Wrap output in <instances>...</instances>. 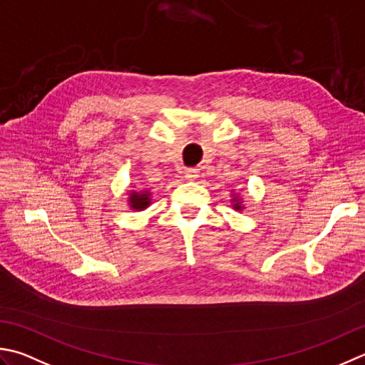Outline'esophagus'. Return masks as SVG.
Listing matches in <instances>:
<instances>
[{
  "label": "esophagus",
  "instance_id": "esophagus-1",
  "mask_svg": "<svg viewBox=\"0 0 365 365\" xmlns=\"http://www.w3.org/2000/svg\"><path fill=\"white\" fill-rule=\"evenodd\" d=\"M197 177H199V170L196 168H190L185 170V178H187V180H196Z\"/></svg>",
  "mask_w": 365,
  "mask_h": 365
}]
</instances>
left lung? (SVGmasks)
<instances>
[{
  "instance_id": "1",
  "label": "left lung",
  "mask_w": 365,
  "mask_h": 365,
  "mask_svg": "<svg viewBox=\"0 0 365 365\" xmlns=\"http://www.w3.org/2000/svg\"><path fill=\"white\" fill-rule=\"evenodd\" d=\"M232 201L235 202V204H234V209H235V210H242V205H240V202H239V201H235V199H232Z\"/></svg>"
}]
</instances>
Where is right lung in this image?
<instances>
[{
    "label": "right lung",
    "mask_w": 365,
    "mask_h": 365,
    "mask_svg": "<svg viewBox=\"0 0 365 365\" xmlns=\"http://www.w3.org/2000/svg\"><path fill=\"white\" fill-rule=\"evenodd\" d=\"M130 205L134 210H144L150 205V192L148 191H131L130 192Z\"/></svg>",
    "instance_id": "add662e5"
}]
</instances>
